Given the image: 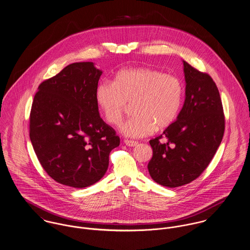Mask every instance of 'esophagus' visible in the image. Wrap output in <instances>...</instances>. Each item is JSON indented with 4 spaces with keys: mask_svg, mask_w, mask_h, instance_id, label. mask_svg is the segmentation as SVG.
I'll return each instance as SVG.
<instances>
[{
    "mask_svg": "<svg viewBox=\"0 0 250 250\" xmlns=\"http://www.w3.org/2000/svg\"><path fill=\"white\" fill-rule=\"evenodd\" d=\"M124 143L129 146V147H136L138 145V142L137 141H134V140H129V139H125L124 140Z\"/></svg>",
    "mask_w": 250,
    "mask_h": 250,
    "instance_id": "esophagus-1",
    "label": "esophagus"
}]
</instances>
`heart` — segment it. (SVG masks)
<instances>
[{
	"mask_svg": "<svg viewBox=\"0 0 250 250\" xmlns=\"http://www.w3.org/2000/svg\"><path fill=\"white\" fill-rule=\"evenodd\" d=\"M182 83L176 76L154 68H132L118 71L113 83L101 82L96 100L106 121L114 126L120 124L127 103L133 102L134 115L120 132L141 138L173 123L182 106Z\"/></svg>",
	"mask_w": 250,
	"mask_h": 250,
	"instance_id": "heart-1",
	"label": "heart"
}]
</instances>
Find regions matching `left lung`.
Listing matches in <instances>:
<instances>
[{
	"label": "left lung",
	"instance_id": "left-lung-1",
	"mask_svg": "<svg viewBox=\"0 0 250 250\" xmlns=\"http://www.w3.org/2000/svg\"><path fill=\"white\" fill-rule=\"evenodd\" d=\"M185 100L177 120L162 135L149 141L153 157L151 178L165 187H179L196 180L219 148L225 133V114L220 92L207 73L183 61ZM166 137L161 144L159 139Z\"/></svg>",
	"mask_w": 250,
	"mask_h": 250
}]
</instances>
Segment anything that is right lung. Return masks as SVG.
Here are the masks:
<instances>
[{
  "label": "right lung",
  "mask_w": 250,
  "mask_h": 250,
  "mask_svg": "<svg viewBox=\"0 0 250 250\" xmlns=\"http://www.w3.org/2000/svg\"><path fill=\"white\" fill-rule=\"evenodd\" d=\"M101 74L92 62L70 64L40 84L31 106L29 137L38 160L51 179L73 188L103 178L120 143L98 112Z\"/></svg>",
  "instance_id": "1"
}]
</instances>
